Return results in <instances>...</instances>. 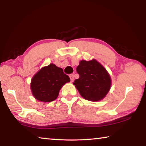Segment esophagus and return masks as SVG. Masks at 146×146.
I'll return each mask as SVG.
<instances>
[{"mask_svg": "<svg viewBox=\"0 0 146 146\" xmlns=\"http://www.w3.org/2000/svg\"><path fill=\"white\" fill-rule=\"evenodd\" d=\"M69 78H70L71 81V82H73V80H74V75H73V74H71V75H69Z\"/></svg>", "mask_w": 146, "mask_h": 146, "instance_id": "1", "label": "esophagus"}]
</instances>
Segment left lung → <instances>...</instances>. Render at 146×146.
I'll list each match as a JSON object with an SVG mask.
<instances>
[{
  "label": "left lung",
  "instance_id": "8db88e82",
  "mask_svg": "<svg viewBox=\"0 0 146 146\" xmlns=\"http://www.w3.org/2000/svg\"><path fill=\"white\" fill-rule=\"evenodd\" d=\"M80 77L73 82L83 98L99 101L105 98L111 87V77L106 69L96 60H80L77 68Z\"/></svg>",
  "mask_w": 146,
  "mask_h": 146
}]
</instances>
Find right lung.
Returning <instances> with one entry per match:
<instances>
[{
  "instance_id": "add662e5",
  "label": "right lung",
  "mask_w": 146,
  "mask_h": 146,
  "mask_svg": "<svg viewBox=\"0 0 146 146\" xmlns=\"http://www.w3.org/2000/svg\"><path fill=\"white\" fill-rule=\"evenodd\" d=\"M70 78L55 64L43 67L33 76L31 89L33 96L43 103L51 102L58 96L60 90Z\"/></svg>"
}]
</instances>
